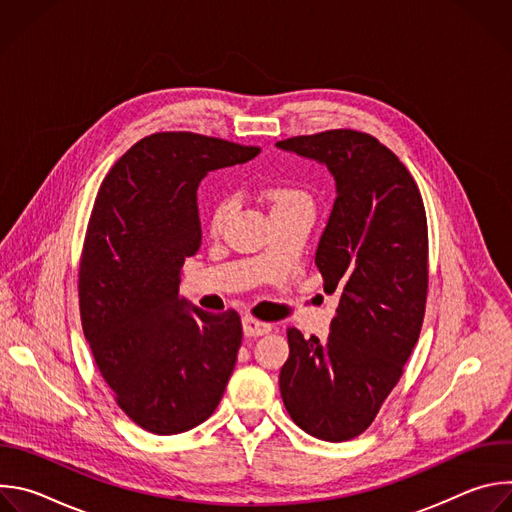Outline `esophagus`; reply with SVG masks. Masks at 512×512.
<instances>
[{
	"label": "esophagus",
	"instance_id": "esophagus-1",
	"mask_svg": "<svg viewBox=\"0 0 512 512\" xmlns=\"http://www.w3.org/2000/svg\"><path fill=\"white\" fill-rule=\"evenodd\" d=\"M243 332H245L247 338H257V336H263V334L271 332V324L255 320L251 316H245L243 318Z\"/></svg>",
	"mask_w": 512,
	"mask_h": 512
}]
</instances>
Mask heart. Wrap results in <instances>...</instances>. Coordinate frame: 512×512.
Returning <instances> with one entry per match:
<instances>
[{"instance_id":"obj_1","label":"heart","mask_w":512,"mask_h":512,"mask_svg":"<svg viewBox=\"0 0 512 512\" xmlns=\"http://www.w3.org/2000/svg\"><path fill=\"white\" fill-rule=\"evenodd\" d=\"M263 198L271 206L273 214L289 210V208H296V206L312 204L310 196L304 190H300L296 186H287V184L267 186L263 190ZM231 210H233V202L231 200L223 198V200L216 202V206L212 208V214H210V229H212V233H221L223 231Z\"/></svg>"}]
</instances>
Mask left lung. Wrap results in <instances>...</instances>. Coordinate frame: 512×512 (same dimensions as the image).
Segmentation results:
<instances>
[{
    "instance_id": "1",
    "label": "left lung",
    "mask_w": 512,
    "mask_h": 512,
    "mask_svg": "<svg viewBox=\"0 0 512 512\" xmlns=\"http://www.w3.org/2000/svg\"><path fill=\"white\" fill-rule=\"evenodd\" d=\"M328 168L336 200L316 265L338 291L326 340L287 330L281 399L306 433L346 442L377 417L417 344L427 296V221L419 188L369 133L332 129L275 143Z\"/></svg>"
}]
</instances>
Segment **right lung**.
Returning a JSON list of instances; mask_svg holds the SVG:
<instances>
[{
    "label": "right lung",
    "instance_id": "1",
    "mask_svg": "<svg viewBox=\"0 0 512 512\" xmlns=\"http://www.w3.org/2000/svg\"><path fill=\"white\" fill-rule=\"evenodd\" d=\"M259 154L196 133L143 137L103 180L87 229L79 300L85 338L119 407L145 431L176 435L221 403L243 340L235 310L180 296L202 241L198 184Z\"/></svg>",
    "mask_w": 512,
    "mask_h": 512
}]
</instances>
